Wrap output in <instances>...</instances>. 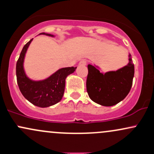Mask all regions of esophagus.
I'll return each instance as SVG.
<instances>
[{
  "instance_id": "esophagus-1",
  "label": "esophagus",
  "mask_w": 154,
  "mask_h": 154,
  "mask_svg": "<svg viewBox=\"0 0 154 154\" xmlns=\"http://www.w3.org/2000/svg\"><path fill=\"white\" fill-rule=\"evenodd\" d=\"M86 64H87V61H86V60L84 59L81 60L79 63V65H81V66H85Z\"/></svg>"
}]
</instances>
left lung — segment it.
<instances>
[{"mask_svg": "<svg viewBox=\"0 0 154 154\" xmlns=\"http://www.w3.org/2000/svg\"><path fill=\"white\" fill-rule=\"evenodd\" d=\"M129 63L116 72L100 73L94 66L88 65L86 88L90 98L100 105L111 106L122 100L130 91L135 67L131 55Z\"/></svg>", "mask_w": 154, "mask_h": 154, "instance_id": "left-lung-1", "label": "left lung"}]
</instances>
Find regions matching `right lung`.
<instances>
[{
    "mask_svg": "<svg viewBox=\"0 0 154 154\" xmlns=\"http://www.w3.org/2000/svg\"><path fill=\"white\" fill-rule=\"evenodd\" d=\"M45 34V33H42ZM49 36L51 35L46 34ZM31 39L23 47L16 66L17 80L22 94L26 100L36 106L45 108L57 103L62 98L65 88V79L75 71L77 67H66L55 72L54 75L42 81H32L26 77L23 69L24 56Z\"/></svg>",
    "mask_w": 154,
    "mask_h": 154,
    "instance_id": "1",
    "label": "right lung"
}]
</instances>
